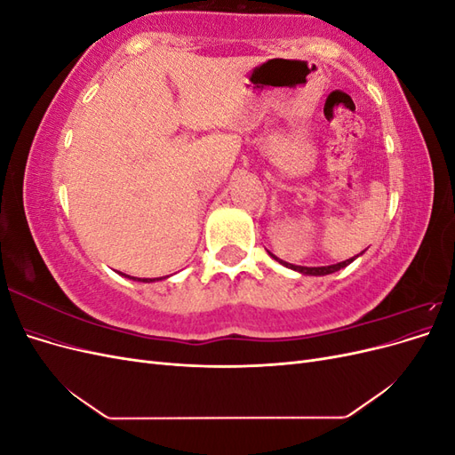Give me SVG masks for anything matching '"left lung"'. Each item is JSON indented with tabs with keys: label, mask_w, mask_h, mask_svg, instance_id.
<instances>
[{
	"label": "left lung",
	"mask_w": 455,
	"mask_h": 455,
	"mask_svg": "<svg viewBox=\"0 0 455 455\" xmlns=\"http://www.w3.org/2000/svg\"><path fill=\"white\" fill-rule=\"evenodd\" d=\"M273 256V254H271ZM275 259L277 261H281L283 266H286V267H291V269H296V271H299V273H306V275H328V273H334V271H339L341 267H346V266H349L351 261L356 258H349V259H346V261H339V264H334V266H324V267H304V266H294V264H286V261H283V259H279L277 256H273Z\"/></svg>",
	"instance_id": "1"
}]
</instances>
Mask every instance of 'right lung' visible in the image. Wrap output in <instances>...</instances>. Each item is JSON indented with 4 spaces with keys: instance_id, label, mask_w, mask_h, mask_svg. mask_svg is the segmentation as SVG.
<instances>
[{
    "instance_id": "add662e5",
    "label": "right lung",
    "mask_w": 455,
    "mask_h": 455,
    "mask_svg": "<svg viewBox=\"0 0 455 455\" xmlns=\"http://www.w3.org/2000/svg\"><path fill=\"white\" fill-rule=\"evenodd\" d=\"M127 277H129V275H127ZM131 279L136 281V277H131ZM151 281H156V279H149V281H148V279H142V283H151Z\"/></svg>"
}]
</instances>
